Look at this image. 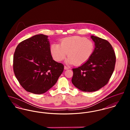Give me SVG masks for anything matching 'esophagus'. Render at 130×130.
Listing matches in <instances>:
<instances>
[{"mask_svg":"<svg viewBox=\"0 0 130 130\" xmlns=\"http://www.w3.org/2000/svg\"><path fill=\"white\" fill-rule=\"evenodd\" d=\"M64 70H68L69 68L68 67L64 66Z\"/></svg>","mask_w":130,"mask_h":130,"instance_id":"obj_1","label":"esophagus"}]
</instances>
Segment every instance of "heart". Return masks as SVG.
<instances>
[{
  "label": "heart",
  "instance_id": "heart-1",
  "mask_svg": "<svg viewBox=\"0 0 130 130\" xmlns=\"http://www.w3.org/2000/svg\"><path fill=\"white\" fill-rule=\"evenodd\" d=\"M94 43L86 37L73 36L63 38L60 44L54 43L51 46V53L57 61L63 60L66 56H69L66 62L80 66L86 63L93 55Z\"/></svg>",
  "mask_w": 130,
  "mask_h": 130
}]
</instances>
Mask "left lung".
<instances>
[{
    "mask_svg": "<svg viewBox=\"0 0 130 130\" xmlns=\"http://www.w3.org/2000/svg\"><path fill=\"white\" fill-rule=\"evenodd\" d=\"M91 38L95 44L93 55L82 66L73 69L72 83L86 92L96 91L108 84L113 72L116 59L109 41L93 36Z\"/></svg>",
    "mask_w": 130,
    "mask_h": 130,
    "instance_id": "8db88e82",
    "label": "left lung"
}]
</instances>
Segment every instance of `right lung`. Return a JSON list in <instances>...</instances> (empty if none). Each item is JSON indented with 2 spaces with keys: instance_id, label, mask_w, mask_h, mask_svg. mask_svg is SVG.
<instances>
[{
  "instance_id": "obj_1",
  "label": "right lung",
  "mask_w": 130,
  "mask_h": 130,
  "mask_svg": "<svg viewBox=\"0 0 130 130\" xmlns=\"http://www.w3.org/2000/svg\"><path fill=\"white\" fill-rule=\"evenodd\" d=\"M48 37L37 35L20 42L13 56V68L20 85L27 92L45 93L62 73L64 66L53 60Z\"/></svg>"
}]
</instances>
